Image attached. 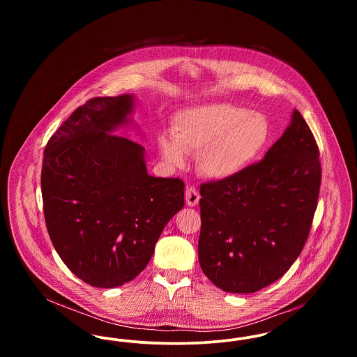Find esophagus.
I'll list each match as a JSON object with an SVG mask.
<instances>
[{
  "instance_id": "esophagus-1",
  "label": "esophagus",
  "mask_w": 357,
  "mask_h": 357,
  "mask_svg": "<svg viewBox=\"0 0 357 357\" xmlns=\"http://www.w3.org/2000/svg\"><path fill=\"white\" fill-rule=\"evenodd\" d=\"M185 197H186V204H188V206H195V204H198L199 198H201L198 190L194 186H187Z\"/></svg>"
}]
</instances>
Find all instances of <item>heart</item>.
Returning <instances> with one entry per match:
<instances>
[{
	"label": "heart",
	"instance_id": "1",
	"mask_svg": "<svg viewBox=\"0 0 357 357\" xmlns=\"http://www.w3.org/2000/svg\"><path fill=\"white\" fill-rule=\"evenodd\" d=\"M172 139L162 136V155L181 166L185 153H201V170L210 178L226 179L252 166L264 151L269 121L258 112L230 102H214L179 111L172 119Z\"/></svg>",
	"mask_w": 357,
	"mask_h": 357
}]
</instances>
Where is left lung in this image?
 <instances>
[{
    "mask_svg": "<svg viewBox=\"0 0 357 357\" xmlns=\"http://www.w3.org/2000/svg\"><path fill=\"white\" fill-rule=\"evenodd\" d=\"M319 147L294 109L265 158L236 176L201 185L198 257L229 293H255L281 278L309 236L321 185Z\"/></svg>",
    "mask_w": 357,
    "mask_h": 357,
    "instance_id": "8db88e82",
    "label": "left lung"
}]
</instances>
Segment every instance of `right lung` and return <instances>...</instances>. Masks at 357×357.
<instances>
[{
    "label": "right lung",
    "mask_w": 357,
    "mask_h": 357,
    "mask_svg": "<svg viewBox=\"0 0 357 357\" xmlns=\"http://www.w3.org/2000/svg\"><path fill=\"white\" fill-rule=\"evenodd\" d=\"M132 109V95L93 98L44 151L41 192L52 243L69 271L96 288L134 280L185 204L183 181L149 175L144 147L116 134Z\"/></svg>",
    "instance_id": "right-lung-1"
}]
</instances>
